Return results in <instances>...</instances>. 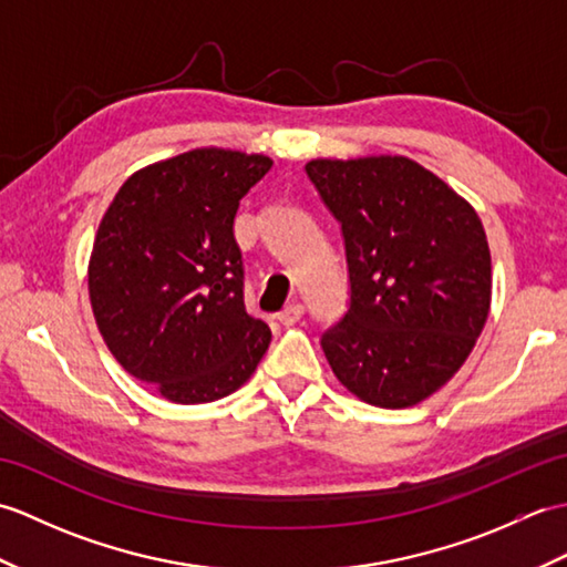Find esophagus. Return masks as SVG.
Returning a JSON list of instances; mask_svg holds the SVG:
<instances>
[{"mask_svg": "<svg viewBox=\"0 0 567 567\" xmlns=\"http://www.w3.org/2000/svg\"><path fill=\"white\" fill-rule=\"evenodd\" d=\"M302 317H305V305L292 302V305H287V307L280 311V315H277V321L285 323V327H292V323H297Z\"/></svg>", "mask_w": 567, "mask_h": 567, "instance_id": "obj_1", "label": "esophagus"}]
</instances>
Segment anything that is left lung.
Returning a JSON list of instances; mask_svg holds the SVG:
<instances>
[{
    "mask_svg": "<svg viewBox=\"0 0 567 567\" xmlns=\"http://www.w3.org/2000/svg\"><path fill=\"white\" fill-rule=\"evenodd\" d=\"M307 177L341 224L351 299L321 333L336 378L384 409L419 404L473 351L492 299L483 221L402 155L311 161Z\"/></svg>",
    "mask_w": 567,
    "mask_h": 567,
    "instance_id": "left-lung-1",
    "label": "left lung"
}]
</instances>
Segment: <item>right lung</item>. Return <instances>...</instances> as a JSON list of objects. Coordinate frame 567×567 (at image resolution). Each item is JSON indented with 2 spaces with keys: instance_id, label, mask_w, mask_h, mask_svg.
Wrapping results in <instances>:
<instances>
[{
  "instance_id": "1",
  "label": "right lung",
  "mask_w": 567,
  "mask_h": 567,
  "mask_svg": "<svg viewBox=\"0 0 567 567\" xmlns=\"http://www.w3.org/2000/svg\"><path fill=\"white\" fill-rule=\"evenodd\" d=\"M270 167L197 148L131 175L104 214L87 277L94 319L128 375L165 400H221L268 351V323L246 311L234 221Z\"/></svg>"
}]
</instances>
